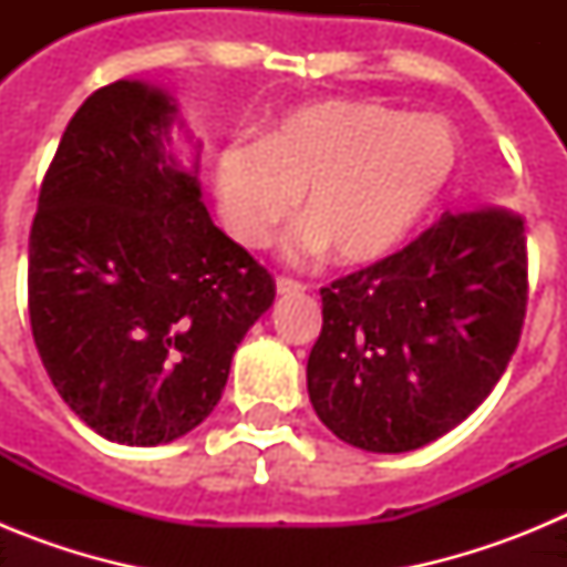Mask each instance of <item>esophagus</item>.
I'll return each mask as SVG.
<instances>
[{
	"instance_id": "esophagus-1",
	"label": "esophagus",
	"mask_w": 567,
	"mask_h": 567,
	"mask_svg": "<svg viewBox=\"0 0 567 567\" xmlns=\"http://www.w3.org/2000/svg\"><path fill=\"white\" fill-rule=\"evenodd\" d=\"M275 289H278V295H298L307 289V284H300V280H292V278H275Z\"/></svg>"
}]
</instances>
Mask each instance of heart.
<instances>
[{"label":"heart","mask_w":567,"mask_h":567,"mask_svg":"<svg viewBox=\"0 0 567 567\" xmlns=\"http://www.w3.org/2000/svg\"><path fill=\"white\" fill-rule=\"evenodd\" d=\"M457 135L443 118L365 99L298 107L258 144H229L215 193L229 235L260 249L292 215V255L334 249L340 264H374L403 244L452 184Z\"/></svg>","instance_id":"1"}]
</instances>
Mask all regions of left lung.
<instances>
[{"instance_id": "obj_1", "label": "left lung", "mask_w": 567, "mask_h": 567, "mask_svg": "<svg viewBox=\"0 0 567 567\" xmlns=\"http://www.w3.org/2000/svg\"><path fill=\"white\" fill-rule=\"evenodd\" d=\"M320 298L323 329L307 363L318 417L363 452H414L463 423L517 349L525 221L499 207L445 213Z\"/></svg>"}]
</instances>
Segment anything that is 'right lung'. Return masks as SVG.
<instances>
[{
  "mask_svg": "<svg viewBox=\"0 0 567 567\" xmlns=\"http://www.w3.org/2000/svg\"><path fill=\"white\" fill-rule=\"evenodd\" d=\"M175 102L113 82L76 110L39 189L28 312L64 403L104 440L158 445L209 417L275 280L215 227Z\"/></svg>",
  "mask_w": 567,
  "mask_h": 567,
  "instance_id": "obj_1",
  "label": "right lung"
}]
</instances>
